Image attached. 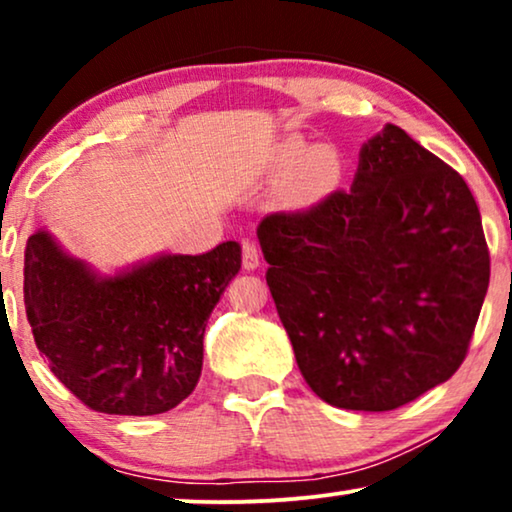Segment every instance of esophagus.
Instances as JSON below:
<instances>
[{
	"label": "esophagus",
	"mask_w": 512,
	"mask_h": 512,
	"mask_svg": "<svg viewBox=\"0 0 512 512\" xmlns=\"http://www.w3.org/2000/svg\"><path fill=\"white\" fill-rule=\"evenodd\" d=\"M242 265L244 270H256L261 265V251L254 240H242Z\"/></svg>",
	"instance_id": "34e87169"
}]
</instances>
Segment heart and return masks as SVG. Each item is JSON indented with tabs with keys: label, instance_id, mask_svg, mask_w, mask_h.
<instances>
[{
	"label": "heart",
	"instance_id": "b5f03b06",
	"mask_svg": "<svg viewBox=\"0 0 512 512\" xmlns=\"http://www.w3.org/2000/svg\"><path fill=\"white\" fill-rule=\"evenodd\" d=\"M282 170H298L293 177V191L303 200H314L331 191L338 184L342 163L333 146H317L310 149L303 139H289L279 151Z\"/></svg>",
	"mask_w": 512,
	"mask_h": 512
}]
</instances>
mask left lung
<instances>
[{"mask_svg":"<svg viewBox=\"0 0 512 512\" xmlns=\"http://www.w3.org/2000/svg\"><path fill=\"white\" fill-rule=\"evenodd\" d=\"M265 279L321 401L384 412L457 373L489 286L466 181L387 123L349 191L258 223Z\"/></svg>","mask_w":512,"mask_h":512,"instance_id":"obj_1","label":"left lung"}]
</instances>
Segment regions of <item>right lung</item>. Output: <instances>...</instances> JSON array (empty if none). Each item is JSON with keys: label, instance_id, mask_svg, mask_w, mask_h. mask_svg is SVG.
Wrapping results in <instances>:
<instances>
[{"label": "right lung", "instance_id": "right-lung-1", "mask_svg": "<svg viewBox=\"0 0 512 512\" xmlns=\"http://www.w3.org/2000/svg\"><path fill=\"white\" fill-rule=\"evenodd\" d=\"M242 268L237 242L102 277L48 230L25 247V312L51 373L95 412L160 415L191 396L205 326Z\"/></svg>", "mask_w": 512, "mask_h": 512}]
</instances>
